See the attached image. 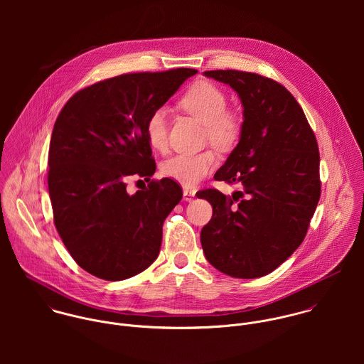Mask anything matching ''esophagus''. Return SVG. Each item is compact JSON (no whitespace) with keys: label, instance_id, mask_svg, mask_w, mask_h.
Segmentation results:
<instances>
[{"label":"esophagus","instance_id":"esophagus-1","mask_svg":"<svg viewBox=\"0 0 364 364\" xmlns=\"http://www.w3.org/2000/svg\"><path fill=\"white\" fill-rule=\"evenodd\" d=\"M195 195H196V191H195V189H188V188L183 189V199H185L186 202H192V200L195 199Z\"/></svg>","mask_w":364,"mask_h":364}]
</instances>
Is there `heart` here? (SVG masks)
<instances>
[{"instance_id": "obj_1", "label": "heart", "mask_w": 364, "mask_h": 364, "mask_svg": "<svg viewBox=\"0 0 364 364\" xmlns=\"http://www.w3.org/2000/svg\"><path fill=\"white\" fill-rule=\"evenodd\" d=\"M181 107L206 124V136L221 149H231L242 132V120L234 110H228L225 92L215 84L196 81L179 100ZM146 137L156 151H165L168 146V113L164 107L151 112L146 123ZM218 156L213 150L196 154H176L162 162L161 171L165 176L183 186H195L217 166Z\"/></svg>"}]
</instances>
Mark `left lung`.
I'll return each instance as SVG.
<instances>
[{
    "label": "left lung",
    "mask_w": 364,
    "mask_h": 364,
    "mask_svg": "<svg viewBox=\"0 0 364 364\" xmlns=\"http://www.w3.org/2000/svg\"><path fill=\"white\" fill-rule=\"evenodd\" d=\"M228 84L244 106L241 139L215 181L238 183L225 196L203 189L213 217L200 232L203 252L220 272L262 277L303 242L321 196L319 151L296 98L277 81L238 70L205 71Z\"/></svg>",
    "instance_id": "obj_1"
}]
</instances>
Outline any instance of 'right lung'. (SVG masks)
I'll use <instances>...</instances> for the list:
<instances>
[{
	"label": "right lung",
	"mask_w": 364,
	"mask_h": 364,
	"mask_svg": "<svg viewBox=\"0 0 364 364\" xmlns=\"http://www.w3.org/2000/svg\"><path fill=\"white\" fill-rule=\"evenodd\" d=\"M198 70L132 73L74 94L53 127L48 185L67 251L88 273L117 282L156 259L162 224L181 199L169 178L129 196L125 178L156 172L146 123Z\"/></svg>",
	"instance_id": "obj_1"
}]
</instances>
